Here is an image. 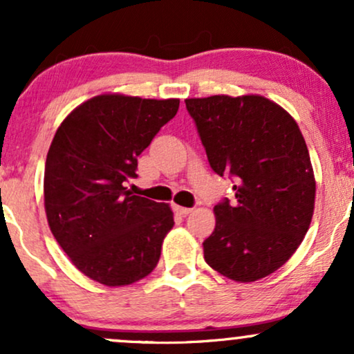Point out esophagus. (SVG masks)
Wrapping results in <instances>:
<instances>
[{
	"instance_id": "esophagus-1",
	"label": "esophagus",
	"mask_w": 354,
	"mask_h": 354,
	"mask_svg": "<svg viewBox=\"0 0 354 354\" xmlns=\"http://www.w3.org/2000/svg\"><path fill=\"white\" fill-rule=\"evenodd\" d=\"M174 211H176V213L180 214V216H186V214L191 213V208H185V206L174 205Z\"/></svg>"
}]
</instances>
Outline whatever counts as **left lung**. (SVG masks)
Returning <instances> with one entry per match:
<instances>
[{
    "label": "left lung",
    "mask_w": 354,
    "mask_h": 354,
    "mask_svg": "<svg viewBox=\"0 0 354 354\" xmlns=\"http://www.w3.org/2000/svg\"><path fill=\"white\" fill-rule=\"evenodd\" d=\"M185 103L213 171L236 183V201L214 206L205 261L238 283L265 278L293 256L311 225L316 181L301 131L286 109L259 95Z\"/></svg>",
    "instance_id": "obj_1"
}]
</instances>
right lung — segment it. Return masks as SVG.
I'll list each match as a JSON object with an SVG mask.
<instances>
[{"mask_svg":"<svg viewBox=\"0 0 354 354\" xmlns=\"http://www.w3.org/2000/svg\"><path fill=\"white\" fill-rule=\"evenodd\" d=\"M178 108L174 98L108 93L81 103L59 124L44 166V209L53 236L88 278L126 286L160 261L173 211L133 194L126 183Z\"/></svg>","mask_w":354,"mask_h":354,"instance_id":"add662e5","label":"right lung"}]
</instances>
